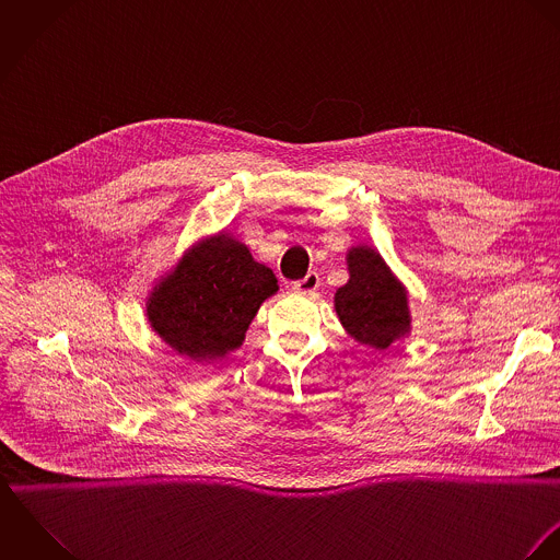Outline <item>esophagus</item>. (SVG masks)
<instances>
[{
    "instance_id": "obj_1",
    "label": "esophagus",
    "mask_w": 560,
    "mask_h": 560,
    "mask_svg": "<svg viewBox=\"0 0 560 560\" xmlns=\"http://www.w3.org/2000/svg\"><path fill=\"white\" fill-rule=\"evenodd\" d=\"M320 278L317 271H311L306 273V278L293 282V291L295 293H302V295H313L317 289H319Z\"/></svg>"
}]
</instances>
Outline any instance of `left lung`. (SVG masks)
<instances>
[{
  "label": "left lung",
  "instance_id": "obj_1",
  "mask_svg": "<svg viewBox=\"0 0 560 560\" xmlns=\"http://www.w3.org/2000/svg\"><path fill=\"white\" fill-rule=\"evenodd\" d=\"M347 269L349 280L334 295L336 315L351 338L384 351L411 331L407 289L371 245H353Z\"/></svg>",
  "mask_w": 560,
  "mask_h": 560
}]
</instances>
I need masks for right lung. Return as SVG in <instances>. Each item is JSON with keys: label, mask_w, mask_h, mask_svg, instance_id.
Instances as JSON below:
<instances>
[{"label": "right lung", "mask_w": 560, "mask_h": 560, "mask_svg": "<svg viewBox=\"0 0 560 560\" xmlns=\"http://www.w3.org/2000/svg\"><path fill=\"white\" fill-rule=\"evenodd\" d=\"M276 293L273 271L245 243L218 233L161 276L147 298V317L178 355L213 362L240 349L260 304Z\"/></svg>", "instance_id": "right-lung-1"}]
</instances>
